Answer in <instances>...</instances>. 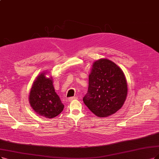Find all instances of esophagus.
Instances as JSON below:
<instances>
[{
    "instance_id": "obj_1",
    "label": "esophagus",
    "mask_w": 159,
    "mask_h": 159,
    "mask_svg": "<svg viewBox=\"0 0 159 159\" xmlns=\"http://www.w3.org/2000/svg\"><path fill=\"white\" fill-rule=\"evenodd\" d=\"M76 99V97H70V98H68V100L69 102H71V101H73V100H74V99Z\"/></svg>"
}]
</instances>
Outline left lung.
<instances>
[{
	"label": "left lung",
	"instance_id": "1",
	"mask_svg": "<svg viewBox=\"0 0 159 159\" xmlns=\"http://www.w3.org/2000/svg\"><path fill=\"white\" fill-rule=\"evenodd\" d=\"M89 84L83 102L97 116H108L122 107L127 96V83L122 70L115 63L107 59L95 61Z\"/></svg>",
	"mask_w": 159,
	"mask_h": 159
}]
</instances>
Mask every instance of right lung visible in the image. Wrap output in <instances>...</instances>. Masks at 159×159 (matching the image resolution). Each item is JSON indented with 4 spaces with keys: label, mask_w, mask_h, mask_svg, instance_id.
Instances as JSON below:
<instances>
[{
    "label": "right lung",
    "mask_w": 159,
    "mask_h": 159,
    "mask_svg": "<svg viewBox=\"0 0 159 159\" xmlns=\"http://www.w3.org/2000/svg\"><path fill=\"white\" fill-rule=\"evenodd\" d=\"M40 74L34 83L29 95V103L37 114L46 118H54L61 113L64 105L53 86L52 79Z\"/></svg>",
    "instance_id": "add662e5"
}]
</instances>
